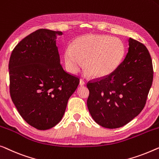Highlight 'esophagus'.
I'll return each instance as SVG.
<instances>
[{
	"mask_svg": "<svg viewBox=\"0 0 159 159\" xmlns=\"http://www.w3.org/2000/svg\"><path fill=\"white\" fill-rule=\"evenodd\" d=\"M85 84V82L84 81V80H80V86H83V85Z\"/></svg>",
	"mask_w": 159,
	"mask_h": 159,
	"instance_id": "34e87169",
	"label": "esophagus"
}]
</instances>
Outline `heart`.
I'll use <instances>...</instances> for the list:
<instances>
[{
    "mask_svg": "<svg viewBox=\"0 0 159 159\" xmlns=\"http://www.w3.org/2000/svg\"><path fill=\"white\" fill-rule=\"evenodd\" d=\"M125 54V47L120 39L106 35H85L66 47L63 59L71 74L80 72L84 65L87 74L105 77L113 73L120 65Z\"/></svg>",
    "mask_w": 159,
    "mask_h": 159,
    "instance_id": "heart-1",
    "label": "heart"
}]
</instances>
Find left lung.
Returning a JSON list of instances; mask_svg holds the SVG:
<instances>
[{
	"mask_svg": "<svg viewBox=\"0 0 159 159\" xmlns=\"http://www.w3.org/2000/svg\"><path fill=\"white\" fill-rule=\"evenodd\" d=\"M128 51L119 67L102 79L88 82L87 107L97 123L120 128L135 118L146 105L153 82V64L146 46L128 39Z\"/></svg>",
	"mask_w": 159,
	"mask_h": 159,
	"instance_id": "obj_1",
	"label": "left lung"
}]
</instances>
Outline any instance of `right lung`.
Segmentation results:
<instances>
[{
	"label": "right lung",
	"mask_w": 159,
	"mask_h": 159,
	"mask_svg": "<svg viewBox=\"0 0 159 159\" xmlns=\"http://www.w3.org/2000/svg\"><path fill=\"white\" fill-rule=\"evenodd\" d=\"M61 31L41 29L16 46L8 70L10 94L25 121L38 130L59 123L80 80L63 70L57 47Z\"/></svg>",
	"instance_id": "right-lung-1"
}]
</instances>
